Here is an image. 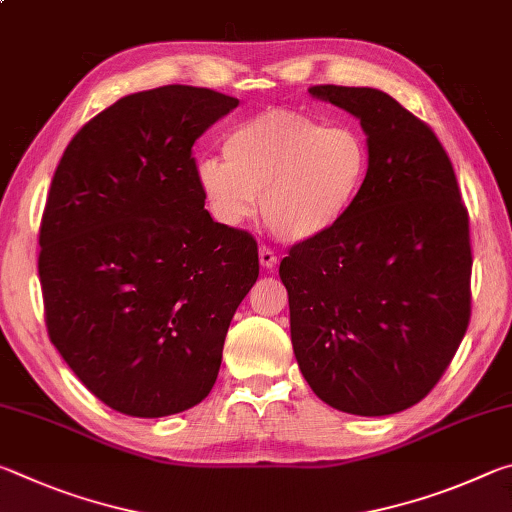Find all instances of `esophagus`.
<instances>
[{
	"instance_id": "obj_1",
	"label": "esophagus",
	"mask_w": 512,
	"mask_h": 512,
	"mask_svg": "<svg viewBox=\"0 0 512 512\" xmlns=\"http://www.w3.org/2000/svg\"><path fill=\"white\" fill-rule=\"evenodd\" d=\"M277 262H280V259H277V255L273 253L271 248H268V246L259 248V264H262L264 268H275Z\"/></svg>"
}]
</instances>
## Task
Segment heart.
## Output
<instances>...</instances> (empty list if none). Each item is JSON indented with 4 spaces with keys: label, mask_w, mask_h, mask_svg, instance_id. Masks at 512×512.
Here are the masks:
<instances>
[{
    "label": "heart",
    "mask_w": 512,
    "mask_h": 512,
    "mask_svg": "<svg viewBox=\"0 0 512 512\" xmlns=\"http://www.w3.org/2000/svg\"><path fill=\"white\" fill-rule=\"evenodd\" d=\"M225 160L196 164L207 210L223 225L253 219L289 244L332 232L359 201L370 173V144L359 128L298 110L271 108L241 121L223 142Z\"/></svg>",
    "instance_id": "1"
}]
</instances>
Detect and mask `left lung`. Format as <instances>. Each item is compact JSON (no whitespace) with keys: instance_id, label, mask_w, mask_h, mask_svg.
Masks as SVG:
<instances>
[{"instance_id":"1","label":"left lung","mask_w":512,"mask_h":512,"mask_svg":"<svg viewBox=\"0 0 512 512\" xmlns=\"http://www.w3.org/2000/svg\"><path fill=\"white\" fill-rule=\"evenodd\" d=\"M309 94L359 117L370 173L332 232L282 259L293 352L334 409L400 413L431 393L470 325V214L436 133L393 97L345 85Z\"/></svg>"}]
</instances>
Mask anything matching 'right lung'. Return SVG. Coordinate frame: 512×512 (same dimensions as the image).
I'll use <instances>...</instances> for the list:
<instances>
[{"label":"right lung","mask_w":512,"mask_h":512,"mask_svg":"<svg viewBox=\"0 0 512 512\" xmlns=\"http://www.w3.org/2000/svg\"><path fill=\"white\" fill-rule=\"evenodd\" d=\"M237 106L192 85L128 94L72 137L51 180L38 257L49 339L131 418L205 400L257 282L255 237L216 223L194 176V142Z\"/></svg>","instance_id":"add662e5"}]
</instances>
